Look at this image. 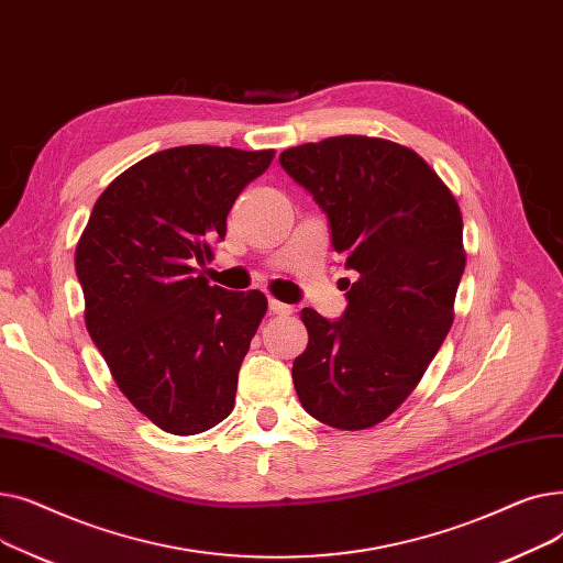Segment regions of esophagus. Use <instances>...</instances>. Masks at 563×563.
<instances>
[{
  "label": "esophagus",
  "instance_id": "34e87169",
  "mask_svg": "<svg viewBox=\"0 0 563 563\" xmlns=\"http://www.w3.org/2000/svg\"><path fill=\"white\" fill-rule=\"evenodd\" d=\"M269 310H272L274 314H280V317H289V314L294 312V308H291V306L280 303V301H276V299H269Z\"/></svg>",
  "mask_w": 563,
  "mask_h": 563
}]
</instances>
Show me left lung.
<instances>
[{
  "mask_svg": "<svg viewBox=\"0 0 563 563\" xmlns=\"http://www.w3.org/2000/svg\"><path fill=\"white\" fill-rule=\"evenodd\" d=\"M346 257V310L303 308L308 346L291 378L323 424L369 429L406 401L445 342L465 269L463 219L438 173L406 145L344 134L280 153Z\"/></svg>",
  "mask_w": 563,
  "mask_h": 563,
  "instance_id": "1",
  "label": "left lung"
}]
</instances>
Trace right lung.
<instances>
[{
    "instance_id": "obj_1",
    "label": "right lung",
    "mask_w": 563,
    "mask_h": 563,
    "mask_svg": "<svg viewBox=\"0 0 563 563\" xmlns=\"http://www.w3.org/2000/svg\"><path fill=\"white\" fill-rule=\"evenodd\" d=\"M274 151L180 145L130 166L102 191L77 242L84 321L115 386L175 435L217 427L266 312L257 289L210 285L225 219Z\"/></svg>"
}]
</instances>
